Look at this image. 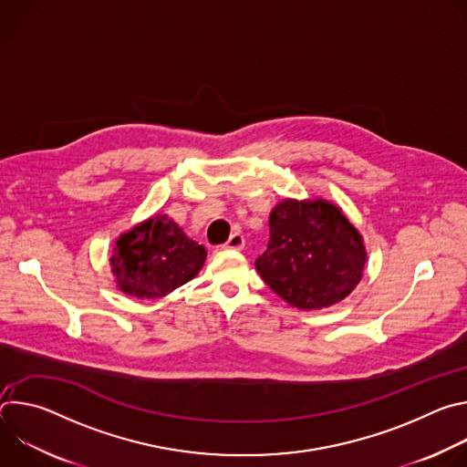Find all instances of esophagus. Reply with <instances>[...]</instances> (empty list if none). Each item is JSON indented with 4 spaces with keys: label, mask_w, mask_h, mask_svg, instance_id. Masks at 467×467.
<instances>
[{
    "label": "esophagus",
    "mask_w": 467,
    "mask_h": 467,
    "mask_svg": "<svg viewBox=\"0 0 467 467\" xmlns=\"http://www.w3.org/2000/svg\"><path fill=\"white\" fill-rule=\"evenodd\" d=\"M244 245H245L244 236H242L240 233H234V234H231V238L227 240V244H225L223 247H225V249H233V251H242Z\"/></svg>",
    "instance_id": "34e87169"
}]
</instances>
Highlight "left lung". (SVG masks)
I'll return each mask as SVG.
<instances>
[{
	"instance_id": "obj_1",
	"label": "left lung",
	"mask_w": 467,
	"mask_h": 467,
	"mask_svg": "<svg viewBox=\"0 0 467 467\" xmlns=\"http://www.w3.org/2000/svg\"><path fill=\"white\" fill-rule=\"evenodd\" d=\"M366 258L362 234L338 205L323 197H286L270 213L268 249L254 265L288 305L321 310L357 288Z\"/></svg>"
}]
</instances>
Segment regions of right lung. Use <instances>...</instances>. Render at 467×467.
<instances>
[{
  "label": "right lung",
  "mask_w": 467,
  "mask_h": 467,
  "mask_svg": "<svg viewBox=\"0 0 467 467\" xmlns=\"http://www.w3.org/2000/svg\"><path fill=\"white\" fill-rule=\"evenodd\" d=\"M207 260V249L184 234L168 214H153L121 233L112 247L116 286L139 299H159L192 281Z\"/></svg>",
  "instance_id": "obj_1"
}]
</instances>
